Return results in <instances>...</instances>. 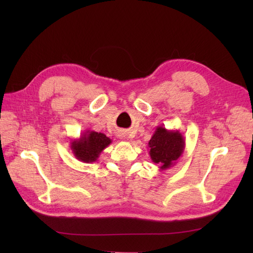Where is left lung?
<instances>
[{
  "label": "left lung",
  "mask_w": 253,
  "mask_h": 253,
  "mask_svg": "<svg viewBox=\"0 0 253 253\" xmlns=\"http://www.w3.org/2000/svg\"><path fill=\"white\" fill-rule=\"evenodd\" d=\"M150 158L159 165L160 170L169 169L175 165L185 150V139L179 130H168L158 126L149 141Z\"/></svg>",
  "instance_id": "obj_1"
}]
</instances>
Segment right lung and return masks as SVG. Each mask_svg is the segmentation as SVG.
<instances>
[{"instance_id": "obj_1", "label": "right lung", "mask_w": 253, "mask_h": 253, "mask_svg": "<svg viewBox=\"0 0 253 253\" xmlns=\"http://www.w3.org/2000/svg\"><path fill=\"white\" fill-rule=\"evenodd\" d=\"M112 140L104 133L85 130L71 142V149L77 160L84 163L95 162L101 152L109 147Z\"/></svg>"}]
</instances>
